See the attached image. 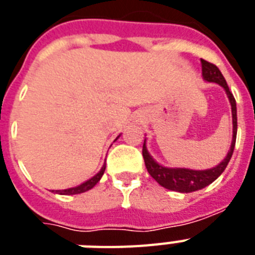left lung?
Listing matches in <instances>:
<instances>
[{"instance_id":"obj_1","label":"left lung","mask_w":255,"mask_h":255,"mask_svg":"<svg viewBox=\"0 0 255 255\" xmlns=\"http://www.w3.org/2000/svg\"><path fill=\"white\" fill-rule=\"evenodd\" d=\"M201 66L202 78L206 82H213V83H217L221 87H224V90L226 91V95L229 98L230 106H232L233 139H232V145H230V149L225 159L222 160L217 167L205 170H194L188 169V168H167L160 165L159 163H156V160H153V157L149 155L147 145H145V139H144L143 144V157L148 173L151 174L152 177L155 178L156 181L164 188H167L169 190H176V192H181V193H190V192L202 189V188L212 184L225 170L226 165L229 164L232 155H233L234 145H236V137H237V106H236V99H234L233 94L230 92L225 78L221 74V71L218 70L217 66L208 61H204V59H201Z\"/></svg>"}]
</instances>
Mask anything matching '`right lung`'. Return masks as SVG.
I'll use <instances>...</instances> for the list:
<instances>
[{"mask_svg":"<svg viewBox=\"0 0 255 255\" xmlns=\"http://www.w3.org/2000/svg\"><path fill=\"white\" fill-rule=\"evenodd\" d=\"M119 137V136H118ZM116 137V139H118ZM104 170H106V164H104L103 167H102V169L98 172V173L94 176V177H91L90 180H87V181H85L83 184H81V185L78 186H74V188H69V189H63V190H57V193L59 194H79V193H83V192H87V190L92 189L94 186L99 182V180L102 178V176H103Z\"/></svg>","mask_w":255,"mask_h":255,"instance_id":"obj_1","label":"right lung"}]
</instances>
